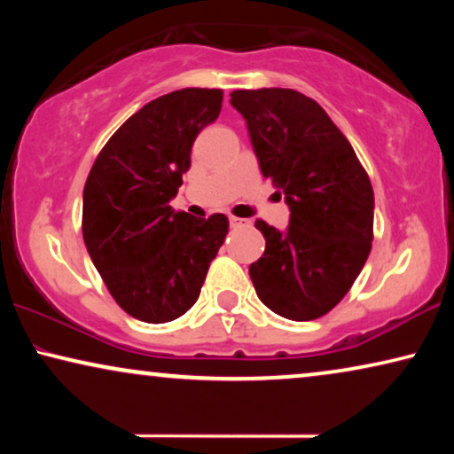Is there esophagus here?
Listing matches in <instances>:
<instances>
[{"mask_svg": "<svg viewBox=\"0 0 454 454\" xmlns=\"http://www.w3.org/2000/svg\"><path fill=\"white\" fill-rule=\"evenodd\" d=\"M229 225H231L233 229H238V227H246V225H247V221H246V219H238V216H229Z\"/></svg>", "mask_w": 454, "mask_h": 454, "instance_id": "34e87169", "label": "esophagus"}]
</instances>
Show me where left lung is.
I'll return each mask as SVG.
<instances>
[{"label": "left lung", "mask_w": 454, "mask_h": 454, "mask_svg": "<svg viewBox=\"0 0 454 454\" xmlns=\"http://www.w3.org/2000/svg\"><path fill=\"white\" fill-rule=\"evenodd\" d=\"M260 171L285 194V231L256 221L266 239L250 264L260 301L306 322L351 289L374 239V190L356 151L314 98L291 89L233 90Z\"/></svg>", "instance_id": "left-lung-1"}]
</instances>
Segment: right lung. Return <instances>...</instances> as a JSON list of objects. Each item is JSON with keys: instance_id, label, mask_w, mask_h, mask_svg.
I'll return each mask as SVG.
<instances>
[{"instance_id": "right-lung-1", "label": "right lung", "mask_w": 454, "mask_h": 454, "mask_svg": "<svg viewBox=\"0 0 454 454\" xmlns=\"http://www.w3.org/2000/svg\"><path fill=\"white\" fill-rule=\"evenodd\" d=\"M221 103V89L154 98L111 136L86 177V250L114 300L142 322L176 320L194 306L229 231L225 215L196 219L169 207Z\"/></svg>"}]
</instances>
